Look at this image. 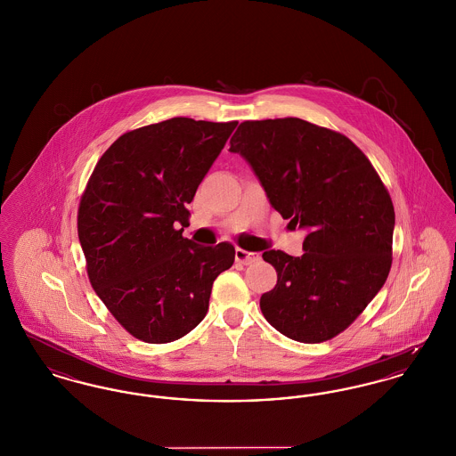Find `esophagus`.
Listing matches in <instances>:
<instances>
[{"mask_svg":"<svg viewBox=\"0 0 456 456\" xmlns=\"http://www.w3.org/2000/svg\"><path fill=\"white\" fill-rule=\"evenodd\" d=\"M236 260H238V262H241L244 265H249V264L258 262V260H260V255H258V253H251V251H246V249L238 248V249H236Z\"/></svg>","mask_w":456,"mask_h":456,"instance_id":"34e87169","label":"esophagus"}]
</instances>
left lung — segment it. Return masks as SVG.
<instances>
[{"label": "left lung", "instance_id": "obj_1", "mask_svg": "<svg viewBox=\"0 0 456 456\" xmlns=\"http://www.w3.org/2000/svg\"><path fill=\"white\" fill-rule=\"evenodd\" d=\"M270 205L305 229V253L262 256L277 284L260 297L264 317L299 343L332 339L365 310L393 262L395 207L363 151L346 135L306 120H246L231 137Z\"/></svg>", "mask_w": 456, "mask_h": 456}]
</instances>
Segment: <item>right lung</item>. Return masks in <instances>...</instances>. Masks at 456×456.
I'll return each mask as SVG.
<instances>
[{
	"label": "right lung",
	"instance_id": "obj_1",
	"mask_svg": "<svg viewBox=\"0 0 456 456\" xmlns=\"http://www.w3.org/2000/svg\"><path fill=\"white\" fill-rule=\"evenodd\" d=\"M238 122L175 117L120 135L82 194L77 232L87 277L135 339H181L208 312L214 281L232 267L229 242L183 238L186 205Z\"/></svg>",
	"mask_w": 456,
	"mask_h": 456
}]
</instances>
